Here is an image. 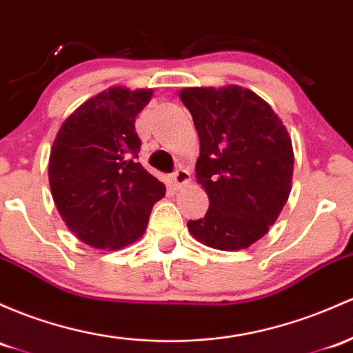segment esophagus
<instances>
[{
    "label": "esophagus",
    "instance_id": "esophagus-1",
    "mask_svg": "<svg viewBox=\"0 0 353 353\" xmlns=\"http://www.w3.org/2000/svg\"><path fill=\"white\" fill-rule=\"evenodd\" d=\"M189 181H191V174H189V170L184 168H179L172 176H170V183H172L176 189H181L183 185L188 184Z\"/></svg>",
    "mask_w": 353,
    "mask_h": 353
}]
</instances>
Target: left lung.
Masks as SVG:
<instances>
[{
    "mask_svg": "<svg viewBox=\"0 0 353 353\" xmlns=\"http://www.w3.org/2000/svg\"><path fill=\"white\" fill-rule=\"evenodd\" d=\"M179 99L199 135L197 184L206 216L189 221L199 243L221 251L251 246L276 223L292 192V137L268 102L239 85L188 87Z\"/></svg>",
    "mask_w": 353,
    "mask_h": 353,
    "instance_id": "8db88e82",
    "label": "left lung"
}]
</instances>
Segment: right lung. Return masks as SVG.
<instances>
[{"mask_svg":"<svg viewBox=\"0 0 353 353\" xmlns=\"http://www.w3.org/2000/svg\"><path fill=\"white\" fill-rule=\"evenodd\" d=\"M152 88L110 87L72 112L50 150L48 181L61 219L80 241L120 250L142 238L165 185L137 162L135 117Z\"/></svg>","mask_w":353,"mask_h":353,"instance_id":"1","label":"right lung"}]
</instances>
